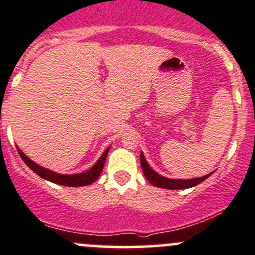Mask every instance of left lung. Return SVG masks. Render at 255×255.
Returning a JSON list of instances; mask_svg holds the SVG:
<instances>
[{
	"label": "left lung",
	"instance_id": "left-lung-1",
	"mask_svg": "<svg viewBox=\"0 0 255 255\" xmlns=\"http://www.w3.org/2000/svg\"><path fill=\"white\" fill-rule=\"evenodd\" d=\"M140 165L143 168V173L145 176V178L148 179L152 186L160 187V188H166V189H186L191 188V187H195L197 184L202 183L203 181H205L211 173L209 175L198 177V178H192V179H171L167 177H163L159 175L157 172H155L151 167L149 166V163L146 162L145 157H144L143 152H140Z\"/></svg>",
	"mask_w": 255,
	"mask_h": 255
}]
</instances>
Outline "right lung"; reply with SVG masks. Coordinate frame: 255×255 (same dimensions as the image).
I'll return each mask as SVG.
<instances>
[{"label": "right lung", "mask_w": 255, "mask_h": 255, "mask_svg": "<svg viewBox=\"0 0 255 255\" xmlns=\"http://www.w3.org/2000/svg\"><path fill=\"white\" fill-rule=\"evenodd\" d=\"M18 154L20 155L21 160L26 163L30 170H33L36 175H39L41 178L47 179V181L53 182V183L62 184V186H68V187H83L88 186V184H92L93 182H95L98 179V177L100 176L101 171H103L104 165H105V160L107 156V152L110 149H106L104 151V154L101 155L100 159L95 162V165L93 166L90 170L85 171L82 173H76V175H61V173H56L53 171L47 170V168L42 167V166L37 165L34 161H31L28 156H25L21 150L17 146Z\"/></svg>", "instance_id": "obj_1"}]
</instances>
